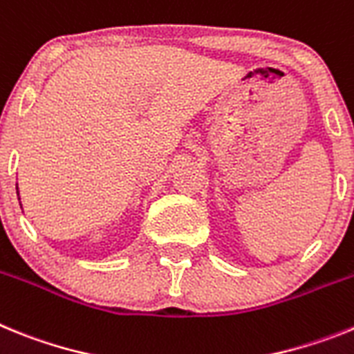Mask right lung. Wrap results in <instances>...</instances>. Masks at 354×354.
Instances as JSON below:
<instances>
[{
  "label": "right lung",
  "instance_id": "1",
  "mask_svg": "<svg viewBox=\"0 0 354 354\" xmlns=\"http://www.w3.org/2000/svg\"><path fill=\"white\" fill-rule=\"evenodd\" d=\"M17 196H19V189H17Z\"/></svg>",
  "mask_w": 354,
  "mask_h": 354
}]
</instances>
